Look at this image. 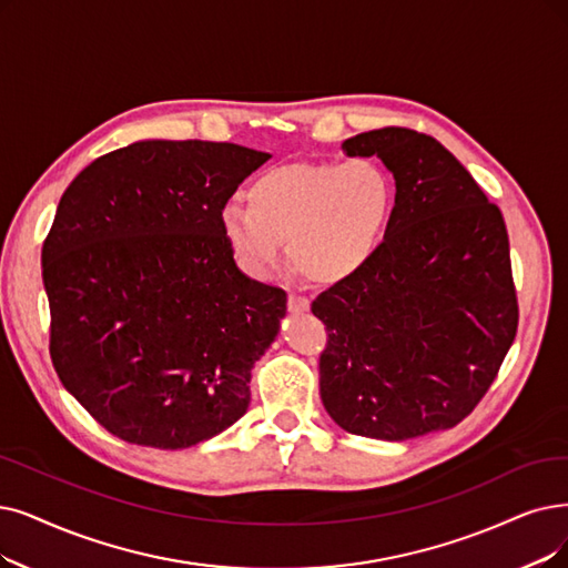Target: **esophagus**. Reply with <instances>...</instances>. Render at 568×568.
<instances>
[{
  "label": "esophagus",
  "mask_w": 568,
  "mask_h": 568,
  "mask_svg": "<svg viewBox=\"0 0 568 568\" xmlns=\"http://www.w3.org/2000/svg\"><path fill=\"white\" fill-rule=\"evenodd\" d=\"M286 305L291 312H307L310 310V301L305 296H301V293H288Z\"/></svg>",
  "instance_id": "obj_1"
}]
</instances>
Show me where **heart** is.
I'll list each match as a JSON object with an SVG mask.
<instances>
[{
    "mask_svg": "<svg viewBox=\"0 0 568 568\" xmlns=\"http://www.w3.org/2000/svg\"><path fill=\"white\" fill-rule=\"evenodd\" d=\"M396 207V181L379 163H288L258 174L246 189V205L229 202L219 231L237 265L267 277L288 261L320 284L354 277L366 265Z\"/></svg>",
    "mask_w": 568,
    "mask_h": 568,
    "instance_id": "1",
    "label": "heart"
}]
</instances>
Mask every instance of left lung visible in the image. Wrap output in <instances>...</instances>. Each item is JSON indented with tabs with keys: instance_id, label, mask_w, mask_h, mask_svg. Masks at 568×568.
Masks as SVG:
<instances>
[{
	"instance_id": "left-lung-1",
	"label": "left lung",
	"mask_w": 568,
	"mask_h": 568,
	"mask_svg": "<svg viewBox=\"0 0 568 568\" xmlns=\"http://www.w3.org/2000/svg\"><path fill=\"white\" fill-rule=\"evenodd\" d=\"M343 149L392 170L396 207L375 256L312 303L328 333L324 407L349 434L382 440L457 426L491 387L517 333L501 210L424 132L389 125Z\"/></svg>"
}]
</instances>
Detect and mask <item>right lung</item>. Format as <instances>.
<instances>
[{
    "mask_svg": "<svg viewBox=\"0 0 568 568\" xmlns=\"http://www.w3.org/2000/svg\"><path fill=\"white\" fill-rule=\"evenodd\" d=\"M267 158L229 142H138L62 193L41 248L49 352L64 389L116 438L191 447L246 413L286 291L242 275L219 212Z\"/></svg>",
    "mask_w": 568,
    "mask_h": 568,
    "instance_id": "add662e5",
    "label": "right lung"
}]
</instances>
